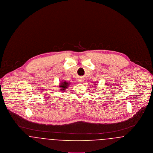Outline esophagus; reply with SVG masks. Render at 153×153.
I'll list each match as a JSON object with an SVG mask.
<instances>
[{
	"instance_id": "obj_1",
	"label": "esophagus",
	"mask_w": 153,
	"mask_h": 153,
	"mask_svg": "<svg viewBox=\"0 0 153 153\" xmlns=\"http://www.w3.org/2000/svg\"><path fill=\"white\" fill-rule=\"evenodd\" d=\"M82 80L80 79H79V82H82Z\"/></svg>"
}]
</instances>
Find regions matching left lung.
I'll list each match as a JSON object with an SVG mask.
<instances>
[{
    "mask_svg": "<svg viewBox=\"0 0 153 153\" xmlns=\"http://www.w3.org/2000/svg\"><path fill=\"white\" fill-rule=\"evenodd\" d=\"M95 85H97V84H95Z\"/></svg>",
    "mask_w": 153,
    "mask_h": 153,
    "instance_id": "obj_1",
    "label": "left lung"
}]
</instances>
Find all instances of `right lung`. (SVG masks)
Masks as SVG:
<instances>
[{"label":"right lung","instance_id":"add662e5","mask_svg":"<svg viewBox=\"0 0 153 153\" xmlns=\"http://www.w3.org/2000/svg\"><path fill=\"white\" fill-rule=\"evenodd\" d=\"M70 85V82H67L66 81H61L59 85V87H60V90L62 92H64L66 89L68 88V87Z\"/></svg>","mask_w":153,"mask_h":153}]
</instances>
